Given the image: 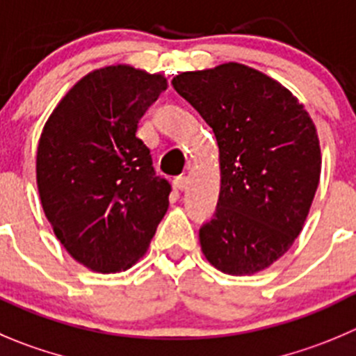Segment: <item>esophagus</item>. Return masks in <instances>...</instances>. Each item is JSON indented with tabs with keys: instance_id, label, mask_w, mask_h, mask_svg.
Masks as SVG:
<instances>
[{
	"instance_id": "1",
	"label": "esophagus",
	"mask_w": 356,
	"mask_h": 356,
	"mask_svg": "<svg viewBox=\"0 0 356 356\" xmlns=\"http://www.w3.org/2000/svg\"><path fill=\"white\" fill-rule=\"evenodd\" d=\"M175 188H176V191H180V192L187 191V188H188V178H187V176H178V178L175 180Z\"/></svg>"
}]
</instances>
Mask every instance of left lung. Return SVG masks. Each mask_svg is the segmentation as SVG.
Instances as JSON below:
<instances>
[{
	"label": "left lung",
	"instance_id": "left-lung-1",
	"mask_svg": "<svg viewBox=\"0 0 356 356\" xmlns=\"http://www.w3.org/2000/svg\"><path fill=\"white\" fill-rule=\"evenodd\" d=\"M171 83L218 143L220 195L199 229L202 253L222 273H259L302 231L320 181L316 127L289 89L245 64L187 71Z\"/></svg>",
	"mask_w": 356,
	"mask_h": 356
}]
</instances>
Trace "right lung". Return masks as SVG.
<instances>
[{
	"label": "right lung",
	"mask_w": 356,
	"mask_h": 356,
	"mask_svg": "<svg viewBox=\"0 0 356 356\" xmlns=\"http://www.w3.org/2000/svg\"><path fill=\"white\" fill-rule=\"evenodd\" d=\"M168 89L162 74L106 66L83 76L43 127L36 181L43 211L74 260L97 273L129 269L169 206L138 122Z\"/></svg>",
	"instance_id": "right-lung-1"
}]
</instances>
